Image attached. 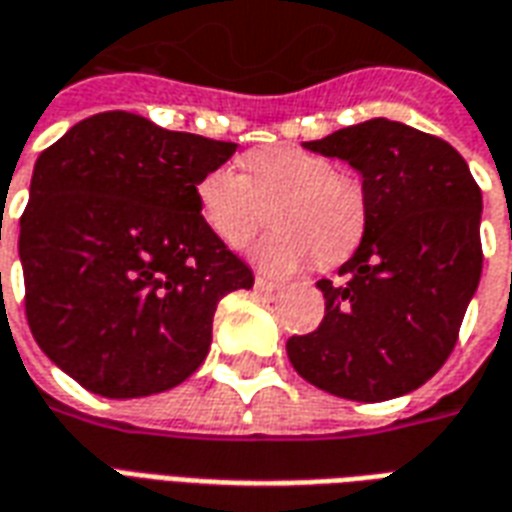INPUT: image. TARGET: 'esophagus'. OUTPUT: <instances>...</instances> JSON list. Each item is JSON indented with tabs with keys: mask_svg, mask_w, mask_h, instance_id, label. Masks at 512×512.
Here are the masks:
<instances>
[{
	"mask_svg": "<svg viewBox=\"0 0 512 512\" xmlns=\"http://www.w3.org/2000/svg\"><path fill=\"white\" fill-rule=\"evenodd\" d=\"M255 288L260 290V293H277L279 285H277V282H271V279H266V277H257Z\"/></svg>",
	"mask_w": 512,
	"mask_h": 512,
	"instance_id": "34e87169",
	"label": "esophagus"
}]
</instances>
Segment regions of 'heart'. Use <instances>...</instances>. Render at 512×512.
<instances>
[{"label": "heart", "instance_id": "1", "mask_svg": "<svg viewBox=\"0 0 512 512\" xmlns=\"http://www.w3.org/2000/svg\"><path fill=\"white\" fill-rule=\"evenodd\" d=\"M244 178L230 167L205 172L194 186L200 222L224 246L241 249L263 224L274 233L252 249L268 274H293L318 255L321 263L345 257L365 233V191L321 153L301 145H268L241 158Z\"/></svg>", "mask_w": 512, "mask_h": 512}]
</instances>
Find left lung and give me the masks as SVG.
Wrapping results in <instances>:
<instances>
[{
  "mask_svg": "<svg viewBox=\"0 0 512 512\" xmlns=\"http://www.w3.org/2000/svg\"><path fill=\"white\" fill-rule=\"evenodd\" d=\"M304 147L359 172L367 222L345 285L318 282L326 315L290 337V365L345 400L408 395L447 362L480 285L483 194L455 147L386 117Z\"/></svg>",
  "mask_w": 512,
  "mask_h": 512,
  "instance_id": "left-lung-1",
  "label": "left lung"
}]
</instances>
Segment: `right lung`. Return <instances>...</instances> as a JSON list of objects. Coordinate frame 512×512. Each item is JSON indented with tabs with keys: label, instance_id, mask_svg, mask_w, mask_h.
<instances>
[{
	"label": "right lung",
	"instance_id": "right-lung-1",
	"mask_svg": "<svg viewBox=\"0 0 512 512\" xmlns=\"http://www.w3.org/2000/svg\"><path fill=\"white\" fill-rule=\"evenodd\" d=\"M235 147L101 112L38 156L18 235L27 321L84 389L126 400L178 386L208 356L219 299L255 285L194 200Z\"/></svg>",
	"mask_w": 512,
	"mask_h": 512
}]
</instances>
